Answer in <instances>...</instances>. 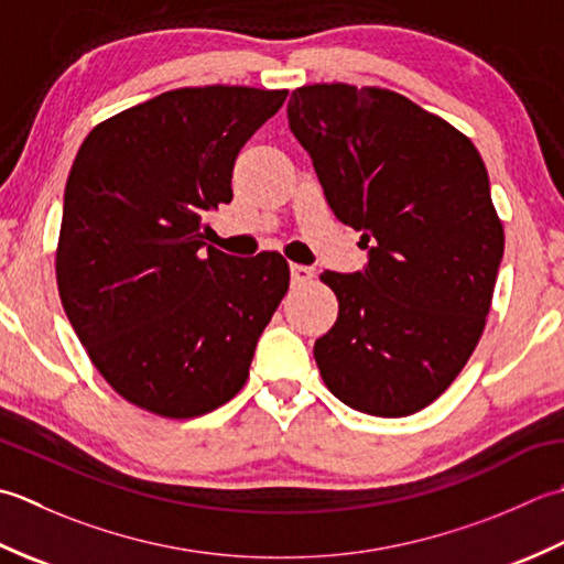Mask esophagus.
Returning a JSON list of instances; mask_svg holds the SVG:
<instances>
[{
  "instance_id": "esophagus-1",
  "label": "esophagus",
  "mask_w": 564,
  "mask_h": 564,
  "mask_svg": "<svg viewBox=\"0 0 564 564\" xmlns=\"http://www.w3.org/2000/svg\"><path fill=\"white\" fill-rule=\"evenodd\" d=\"M290 272H292V282H296V284L314 280V268H308V265H296V262H292Z\"/></svg>"
}]
</instances>
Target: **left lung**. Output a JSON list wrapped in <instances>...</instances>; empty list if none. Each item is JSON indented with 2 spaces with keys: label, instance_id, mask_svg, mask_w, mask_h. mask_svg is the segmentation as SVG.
Returning a JSON list of instances; mask_svg holds the SVG:
<instances>
[{
  "label": "left lung",
  "instance_id": "8db88e82",
  "mask_svg": "<svg viewBox=\"0 0 564 564\" xmlns=\"http://www.w3.org/2000/svg\"><path fill=\"white\" fill-rule=\"evenodd\" d=\"M286 119L330 212L367 248L362 272L321 274L338 296L314 346L321 377L355 411L411 416L453 384L487 324L503 226L485 160L392 89L299 87Z\"/></svg>",
  "mask_w": 564,
  "mask_h": 564
}]
</instances>
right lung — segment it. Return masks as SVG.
I'll list each match as a JSON object with an SVG mask.
<instances>
[{"instance_id":"add662e5","label":"right lung","mask_w":564,"mask_h":564,"mask_svg":"<svg viewBox=\"0 0 564 564\" xmlns=\"http://www.w3.org/2000/svg\"><path fill=\"white\" fill-rule=\"evenodd\" d=\"M286 89L182 87L97 123L65 185L57 292L91 365L133 406L194 419L243 389L290 290L280 252L203 248L234 163Z\"/></svg>"}]
</instances>
